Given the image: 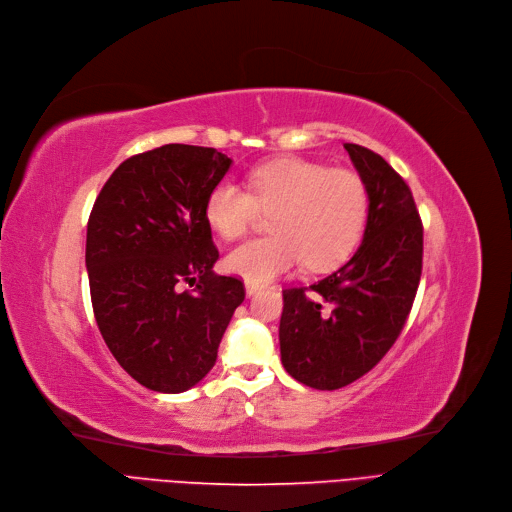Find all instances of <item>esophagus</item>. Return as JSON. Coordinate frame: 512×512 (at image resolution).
Masks as SVG:
<instances>
[{"label":"esophagus","instance_id":"1","mask_svg":"<svg viewBox=\"0 0 512 512\" xmlns=\"http://www.w3.org/2000/svg\"><path fill=\"white\" fill-rule=\"evenodd\" d=\"M256 294H258V287L252 285V283H246V296L252 298V296H256Z\"/></svg>","mask_w":512,"mask_h":512}]
</instances>
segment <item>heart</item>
I'll list each match as a JSON object with an SVG mask.
<instances>
[{"instance_id":"1","label":"heart","mask_w":512,"mask_h":512,"mask_svg":"<svg viewBox=\"0 0 512 512\" xmlns=\"http://www.w3.org/2000/svg\"><path fill=\"white\" fill-rule=\"evenodd\" d=\"M248 185L223 179L206 198V221L225 239L246 233L258 206L273 210V233L239 243L225 258L227 271L246 283H269L300 260L308 271L331 269L354 252L367 227L369 189L350 170L281 158L254 168Z\"/></svg>"}]
</instances>
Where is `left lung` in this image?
Returning <instances> with one entry per match:
<instances>
[{
    "instance_id": "left-lung-1",
    "label": "left lung",
    "mask_w": 512,
    "mask_h": 512,
    "mask_svg": "<svg viewBox=\"0 0 512 512\" xmlns=\"http://www.w3.org/2000/svg\"><path fill=\"white\" fill-rule=\"evenodd\" d=\"M344 148L369 189L362 243L335 273L283 291L281 362L314 389L344 387L387 354L423 269V225L408 185L379 154L356 143Z\"/></svg>"
}]
</instances>
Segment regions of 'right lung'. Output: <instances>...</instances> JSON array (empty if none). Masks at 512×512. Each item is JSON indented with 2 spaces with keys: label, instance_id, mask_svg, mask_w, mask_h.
Wrapping results in <instances>:
<instances>
[{
  "label": "right lung",
  "instance_id": "obj_1",
  "mask_svg": "<svg viewBox=\"0 0 512 512\" xmlns=\"http://www.w3.org/2000/svg\"><path fill=\"white\" fill-rule=\"evenodd\" d=\"M214 148L168 143L120 164L97 196L85 264L97 327L137 383L181 394L214 367L243 283L212 271L206 198L231 166ZM189 282L194 289L180 291Z\"/></svg>",
  "mask_w": 512,
  "mask_h": 512
}]
</instances>
